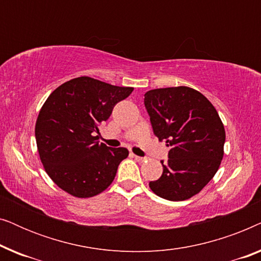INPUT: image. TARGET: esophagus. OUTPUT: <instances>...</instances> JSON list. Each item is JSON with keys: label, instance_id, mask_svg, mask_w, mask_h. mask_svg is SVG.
<instances>
[{"label": "esophagus", "instance_id": "obj_1", "mask_svg": "<svg viewBox=\"0 0 261 261\" xmlns=\"http://www.w3.org/2000/svg\"><path fill=\"white\" fill-rule=\"evenodd\" d=\"M132 158H134L135 160H137V162H139V163H142V162H145V158H142V156H139V155H135L134 153H132Z\"/></svg>", "mask_w": 261, "mask_h": 261}]
</instances>
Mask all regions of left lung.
I'll return each instance as SVG.
<instances>
[{"instance_id":"8db88e82","label":"left lung","mask_w":261,"mask_h":261,"mask_svg":"<svg viewBox=\"0 0 261 261\" xmlns=\"http://www.w3.org/2000/svg\"><path fill=\"white\" fill-rule=\"evenodd\" d=\"M154 135L171 146L163 174L149 181L159 197L185 201L197 195L222 162L226 132L208 98L189 87L153 89L145 94Z\"/></svg>"}]
</instances>
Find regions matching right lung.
<instances>
[{
	"label": "right lung",
	"mask_w": 261,
	"mask_h": 261,
	"mask_svg": "<svg viewBox=\"0 0 261 261\" xmlns=\"http://www.w3.org/2000/svg\"><path fill=\"white\" fill-rule=\"evenodd\" d=\"M133 90L83 76L65 82L48 96L39 112L35 139L46 173L62 190L89 198L113 183L129 152L109 148L95 134L114 106Z\"/></svg>",
	"instance_id": "1"
}]
</instances>
